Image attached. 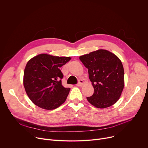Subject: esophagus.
I'll use <instances>...</instances> for the list:
<instances>
[{
    "mask_svg": "<svg viewBox=\"0 0 148 148\" xmlns=\"http://www.w3.org/2000/svg\"><path fill=\"white\" fill-rule=\"evenodd\" d=\"M83 83H84V82H83V80H78V83L77 84V86H82L83 84Z\"/></svg>",
    "mask_w": 148,
    "mask_h": 148,
    "instance_id": "esophagus-1",
    "label": "esophagus"
}]
</instances>
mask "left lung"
Masks as SVG:
<instances>
[{
    "mask_svg": "<svg viewBox=\"0 0 148 148\" xmlns=\"http://www.w3.org/2000/svg\"><path fill=\"white\" fill-rule=\"evenodd\" d=\"M88 69V77L94 88L88 102L98 108H105L119 99L124 86V73L121 61L115 54L100 49L80 56Z\"/></svg>",
    "mask_w": 148,
    "mask_h": 148,
    "instance_id": "left-lung-1",
    "label": "left lung"
}]
</instances>
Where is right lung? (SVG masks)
<instances>
[{
    "label": "right lung",
    "instance_id": "obj_1",
    "mask_svg": "<svg viewBox=\"0 0 148 148\" xmlns=\"http://www.w3.org/2000/svg\"><path fill=\"white\" fill-rule=\"evenodd\" d=\"M70 60V57L43 53L27 62L23 83L28 96L36 105L52 110L64 103L70 88L62 86L64 75L60 68Z\"/></svg>",
    "mask_w": 148,
    "mask_h": 148
}]
</instances>
